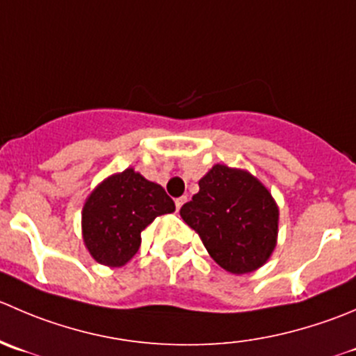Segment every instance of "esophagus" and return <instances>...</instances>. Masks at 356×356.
<instances>
[{
	"instance_id": "esophagus-1",
	"label": "esophagus",
	"mask_w": 356,
	"mask_h": 356,
	"mask_svg": "<svg viewBox=\"0 0 356 356\" xmlns=\"http://www.w3.org/2000/svg\"><path fill=\"white\" fill-rule=\"evenodd\" d=\"M186 202H188V198H186V196H181V198H177V200H175V209L181 210V207L184 205Z\"/></svg>"
}]
</instances>
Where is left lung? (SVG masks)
<instances>
[{"label":"left lung","mask_w":356,"mask_h":356,"mask_svg":"<svg viewBox=\"0 0 356 356\" xmlns=\"http://www.w3.org/2000/svg\"><path fill=\"white\" fill-rule=\"evenodd\" d=\"M200 191L181 207L210 257L234 275L250 273L270 259L278 234V207L254 175L216 165Z\"/></svg>","instance_id":"1"}]
</instances>
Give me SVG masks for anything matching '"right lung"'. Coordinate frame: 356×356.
I'll return each mask as SVG.
<instances>
[{
	"instance_id": "right-lung-1",
	"label": "right lung",
	"mask_w": 356,
	"mask_h": 356,
	"mask_svg": "<svg viewBox=\"0 0 356 356\" xmlns=\"http://www.w3.org/2000/svg\"><path fill=\"white\" fill-rule=\"evenodd\" d=\"M175 203L161 186L127 168L106 179L83 207V240L92 257L122 266L140 247V231L154 217L170 213Z\"/></svg>"
}]
</instances>
